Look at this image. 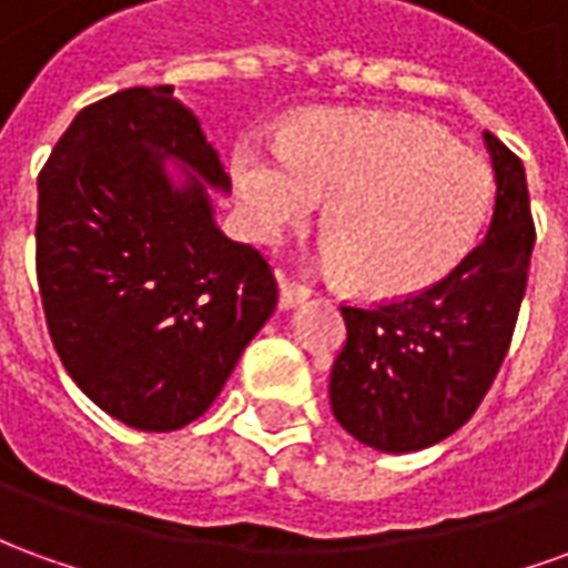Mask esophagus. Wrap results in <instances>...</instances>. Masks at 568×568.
I'll return each instance as SVG.
<instances>
[{
  "instance_id": "34e87169",
  "label": "esophagus",
  "mask_w": 568,
  "mask_h": 568,
  "mask_svg": "<svg viewBox=\"0 0 568 568\" xmlns=\"http://www.w3.org/2000/svg\"><path fill=\"white\" fill-rule=\"evenodd\" d=\"M276 283H280V307L283 310L301 307V304L310 297L307 285L295 283V280H288V276H280Z\"/></svg>"
}]
</instances>
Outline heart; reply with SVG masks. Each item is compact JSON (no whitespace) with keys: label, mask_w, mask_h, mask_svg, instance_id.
<instances>
[{"label":"heart","mask_w":568,"mask_h":568,"mask_svg":"<svg viewBox=\"0 0 568 568\" xmlns=\"http://www.w3.org/2000/svg\"><path fill=\"white\" fill-rule=\"evenodd\" d=\"M234 179L264 243L332 197L322 267L353 273L368 297L417 295L450 276L475 248L496 191L484 154L414 115H313L288 151H240Z\"/></svg>","instance_id":"heart-1"}]
</instances>
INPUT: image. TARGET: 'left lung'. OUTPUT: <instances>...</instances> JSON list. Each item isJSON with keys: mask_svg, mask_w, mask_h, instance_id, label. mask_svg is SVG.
<instances>
[{"mask_svg": "<svg viewBox=\"0 0 568 568\" xmlns=\"http://www.w3.org/2000/svg\"><path fill=\"white\" fill-rule=\"evenodd\" d=\"M496 175L487 236L438 285L374 310L341 307L334 419L381 453L438 444L471 417L511 344L536 243L520 158L484 130Z\"/></svg>", "mask_w": 568, "mask_h": 568, "instance_id": "8db88e82", "label": "left lung"}]
</instances>
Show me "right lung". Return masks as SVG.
I'll list each match as a JSON object with an SVG mask.
<instances>
[{
    "instance_id": "1",
    "label": "right lung",
    "mask_w": 568,
    "mask_h": 568,
    "mask_svg": "<svg viewBox=\"0 0 568 568\" xmlns=\"http://www.w3.org/2000/svg\"><path fill=\"white\" fill-rule=\"evenodd\" d=\"M219 151L170 84L81 109L39 175L36 271L57 356L109 417L206 414L276 307L267 261L215 224Z\"/></svg>"
}]
</instances>
